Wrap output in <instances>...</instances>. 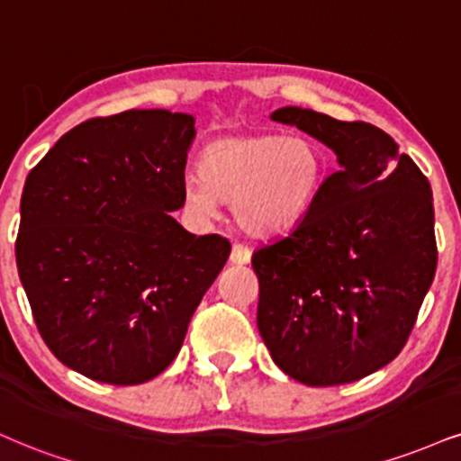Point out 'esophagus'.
Masks as SVG:
<instances>
[{
	"mask_svg": "<svg viewBox=\"0 0 461 461\" xmlns=\"http://www.w3.org/2000/svg\"><path fill=\"white\" fill-rule=\"evenodd\" d=\"M230 262L234 266H245L251 262V251L242 245H234L231 247V255H230Z\"/></svg>",
	"mask_w": 461,
	"mask_h": 461,
	"instance_id": "obj_1",
	"label": "esophagus"
}]
</instances>
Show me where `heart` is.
<instances>
[{"label": "heart", "instance_id": "obj_1", "mask_svg": "<svg viewBox=\"0 0 461 461\" xmlns=\"http://www.w3.org/2000/svg\"><path fill=\"white\" fill-rule=\"evenodd\" d=\"M324 174V149L307 135L221 137L203 148L199 176L182 182V203L197 221H210L219 202H231V214L245 234L273 238L307 216Z\"/></svg>", "mask_w": 461, "mask_h": 461}]
</instances>
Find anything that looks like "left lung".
I'll list each match as a JSON object with an SVG mask.
<instances>
[{
	"instance_id": "8db88e82",
	"label": "left lung",
	"mask_w": 461,
	"mask_h": 461,
	"mask_svg": "<svg viewBox=\"0 0 461 461\" xmlns=\"http://www.w3.org/2000/svg\"><path fill=\"white\" fill-rule=\"evenodd\" d=\"M270 120L324 143L339 169L290 234L253 251L259 335L303 384L360 380L402 352L434 281L431 186L367 122L303 107H281Z\"/></svg>"
}]
</instances>
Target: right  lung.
<instances>
[{
  "instance_id": "obj_1",
  "label": "right lung",
  "mask_w": 461,
  "mask_h": 461,
  "mask_svg": "<svg viewBox=\"0 0 461 461\" xmlns=\"http://www.w3.org/2000/svg\"><path fill=\"white\" fill-rule=\"evenodd\" d=\"M195 118L131 109L66 132L27 176L16 268L55 358L86 378H157L230 258L186 231L182 203Z\"/></svg>"
}]
</instances>
